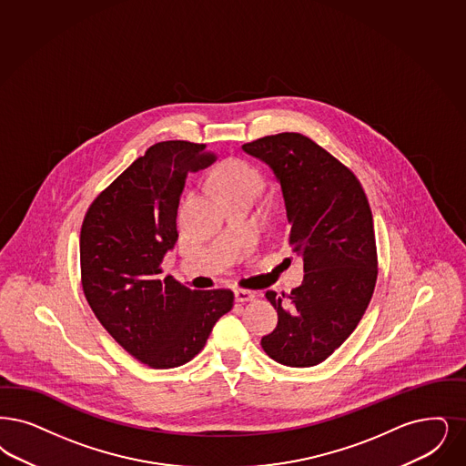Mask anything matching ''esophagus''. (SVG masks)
I'll use <instances>...</instances> for the list:
<instances>
[{
  "instance_id": "esophagus-1",
  "label": "esophagus",
  "mask_w": 466,
  "mask_h": 466,
  "mask_svg": "<svg viewBox=\"0 0 466 466\" xmlns=\"http://www.w3.org/2000/svg\"><path fill=\"white\" fill-rule=\"evenodd\" d=\"M234 299H236V301H239V303H244V301H253V299H257V295L253 291L236 289L234 291Z\"/></svg>"
}]
</instances>
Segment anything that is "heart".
Here are the masks:
<instances>
[{
	"instance_id": "obj_1",
	"label": "heart",
	"mask_w": 466,
	"mask_h": 466,
	"mask_svg": "<svg viewBox=\"0 0 466 466\" xmlns=\"http://www.w3.org/2000/svg\"><path fill=\"white\" fill-rule=\"evenodd\" d=\"M260 184V173L249 163L241 159L224 161L215 169V175H213V186L217 188L218 196L249 194L255 198Z\"/></svg>"
}]
</instances>
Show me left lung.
<instances>
[{
    "label": "left lung",
    "instance_id": "left-lung-1",
    "mask_svg": "<svg viewBox=\"0 0 466 466\" xmlns=\"http://www.w3.org/2000/svg\"><path fill=\"white\" fill-rule=\"evenodd\" d=\"M279 182L288 239L303 258V282L267 299L278 326L261 349L289 368L326 360L364 316L378 276L371 208L354 173L301 133L244 144Z\"/></svg>",
    "mask_w": 466,
    "mask_h": 466
}]
</instances>
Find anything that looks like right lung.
I'll list each match as a JSON object with an SVG mask.
<instances>
[{
  "instance_id": "add662e5",
  "label": "right lung",
  "mask_w": 466,
  "mask_h": 466,
  "mask_svg": "<svg viewBox=\"0 0 466 466\" xmlns=\"http://www.w3.org/2000/svg\"><path fill=\"white\" fill-rule=\"evenodd\" d=\"M213 159L205 144H154L95 199L81 227L85 297L106 331L154 370L178 368L199 354L234 305L228 289L190 291L161 276L178 239L187 177Z\"/></svg>"
}]
</instances>
